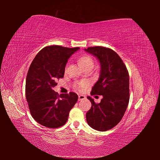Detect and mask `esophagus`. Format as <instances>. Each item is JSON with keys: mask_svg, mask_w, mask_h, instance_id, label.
Returning <instances> with one entry per match:
<instances>
[{"mask_svg": "<svg viewBox=\"0 0 160 160\" xmlns=\"http://www.w3.org/2000/svg\"><path fill=\"white\" fill-rule=\"evenodd\" d=\"M86 96H84V95H80L79 96H78V100L80 101V100H82L84 99H85Z\"/></svg>", "mask_w": 160, "mask_h": 160, "instance_id": "esophagus-1", "label": "esophagus"}]
</instances>
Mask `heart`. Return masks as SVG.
I'll list each match as a JSON object with an SVG mask.
<instances>
[{"label": "heart", "instance_id": "heart-1", "mask_svg": "<svg viewBox=\"0 0 160 160\" xmlns=\"http://www.w3.org/2000/svg\"><path fill=\"white\" fill-rule=\"evenodd\" d=\"M79 63L80 66L82 67L84 69H87V68H91L93 69L94 67V60L93 58L90 56L89 55H82L79 58ZM87 85V83L84 81H81V82H78L74 84V87L76 89L79 91H82L83 88H84Z\"/></svg>", "mask_w": 160, "mask_h": 160}]
</instances>
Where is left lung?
<instances>
[{
    "label": "left lung",
    "mask_w": 160,
    "mask_h": 160,
    "mask_svg": "<svg viewBox=\"0 0 160 160\" xmlns=\"http://www.w3.org/2000/svg\"><path fill=\"white\" fill-rule=\"evenodd\" d=\"M85 51L97 57L101 66L99 80L91 95L103 96L98 104L87 97L92 105L86 114L87 122L95 130L107 131L120 122L127 110L130 97L128 72L121 58L111 49L96 46Z\"/></svg>",
    "instance_id": "1"
}]
</instances>
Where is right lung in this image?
Returning <instances> with one entry per match:
<instances>
[{
  "label": "right lung",
  "mask_w": 160,
  "mask_h": 160,
  "mask_svg": "<svg viewBox=\"0 0 160 160\" xmlns=\"http://www.w3.org/2000/svg\"><path fill=\"white\" fill-rule=\"evenodd\" d=\"M60 45L44 47L33 60L26 78L25 95L33 118L44 127L56 128L67 121L78 101L76 93L59 95L53 90L62 78L68 59L79 49Z\"/></svg>",
  "instance_id": "1"
}]
</instances>
